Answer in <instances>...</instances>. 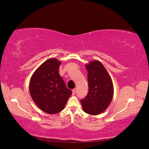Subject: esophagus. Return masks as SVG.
I'll use <instances>...</instances> for the list:
<instances>
[{"mask_svg": "<svg viewBox=\"0 0 149 149\" xmlns=\"http://www.w3.org/2000/svg\"><path fill=\"white\" fill-rule=\"evenodd\" d=\"M76 89H73V90H72V92H73V94H75V93H76Z\"/></svg>", "mask_w": 149, "mask_h": 149, "instance_id": "1", "label": "esophagus"}]
</instances>
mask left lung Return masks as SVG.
Masks as SVG:
<instances>
[{
    "label": "left lung",
    "mask_w": 149,
    "mask_h": 149,
    "mask_svg": "<svg viewBox=\"0 0 149 149\" xmlns=\"http://www.w3.org/2000/svg\"><path fill=\"white\" fill-rule=\"evenodd\" d=\"M88 71L89 91L81 100L83 111L90 115H98L111 102L114 86L110 75L100 61H90L85 65Z\"/></svg>",
    "instance_id": "8db88e82"
}]
</instances>
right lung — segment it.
<instances>
[{
    "label": "right lung",
    "instance_id": "add662e5",
    "mask_svg": "<svg viewBox=\"0 0 149 149\" xmlns=\"http://www.w3.org/2000/svg\"><path fill=\"white\" fill-rule=\"evenodd\" d=\"M61 61L50 58L40 65L31 76L30 96L39 109L48 114L61 112L72 91L68 89L58 72Z\"/></svg>",
    "mask_w": 149,
    "mask_h": 149
}]
</instances>
